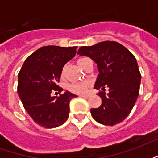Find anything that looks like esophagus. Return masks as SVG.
<instances>
[{
	"label": "esophagus",
	"mask_w": 158,
	"mask_h": 158,
	"mask_svg": "<svg viewBox=\"0 0 158 158\" xmlns=\"http://www.w3.org/2000/svg\"><path fill=\"white\" fill-rule=\"evenodd\" d=\"M80 96H82V97H89V94H85V95H81Z\"/></svg>",
	"instance_id": "1"
}]
</instances>
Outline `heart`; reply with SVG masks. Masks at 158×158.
<instances>
[{"label": "heart", "instance_id": "obj_1", "mask_svg": "<svg viewBox=\"0 0 158 158\" xmlns=\"http://www.w3.org/2000/svg\"><path fill=\"white\" fill-rule=\"evenodd\" d=\"M85 58H81L78 61V63H80ZM88 87H89V84L87 82H82V83H74V84H71L69 85L68 89L69 91L74 93V94H78V95H82V94H85L88 90Z\"/></svg>", "mask_w": 158, "mask_h": 158}]
</instances>
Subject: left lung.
Wrapping results in <instances>:
<instances>
[{
    "instance_id": "left-lung-1",
    "label": "left lung",
    "mask_w": 158,
    "mask_h": 158,
    "mask_svg": "<svg viewBox=\"0 0 158 158\" xmlns=\"http://www.w3.org/2000/svg\"><path fill=\"white\" fill-rule=\"evenodd\" d=\"M79 56H86L97 64L99 74L94 88L102 89L97 95L102 105L90 113L96 122L115 125L129 116L139 96L141 75L135 57L116 41H102L91 46H81ZM109 88V92L104 91Z\"/></svg>"
}]
</instances>
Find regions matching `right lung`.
Wrapping results in <instances>:
<instances>
[{"mask_svg":"<svg viewBox=\"0 0 158 158\" xmlns=\"http://www.w3.org/2000/svg\"><path fill=\"white\" fill-rule=\"evenodd\" d=\"M76 49L77 46L40 47L26 59L19 71V96L26 112L40 126L56 128L69 118V102L77 96L69 91L58 97L51 94L62 91L57 83L62 68L75 56Z\"/></svg>","mask_w":158,"mask_h":158,"instance_id":"right-lung-1","label":"right lung"}]
</instances>
